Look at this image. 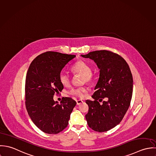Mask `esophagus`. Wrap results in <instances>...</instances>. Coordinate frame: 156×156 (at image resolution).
<instances>
[{
  "label": "esophagus",
  "instance_id": "34e87169",
  "mask_svg": "<svg viewBox=\"0 0 156 156\" xmlns=\"http://www.w3.org/2000/svg\"><path fill=\"white\" fill-rule=\"evenodd\" d=\"M76 102V105H80L81 104H82L83 102V101L82 100H77Z\"/></svg>",
  "mask_w": 156,
  "mask_h": 156
}]
</instances>
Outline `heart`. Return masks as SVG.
<instances>
[{
	"mask_svg": "<svg viewBox=\"0 0 156 156\" xmlns=\"http://www.w3.org/2000/svg\"><path fill=\"white\" fill-rule=\"evenodd\" d=\"M74 73H80L83 75V81L90 83L94 80V75L92 73V68L87 62L83 61H78L75 63L71 68ZM59 81L64 86H69L70 83V77L66 72L62 71L59 75ZM87 92V89L85 87L73 88L69 91V94L77 98H83L84 94Z\"/></svg>",
	"mask_w": 156,
	"mask_h": 156,
	"instance_id": "1",
	"label": "heart"
}]
</instances>
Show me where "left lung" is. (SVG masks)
I'll list each match as a JSON object with an SVG mask.
<instances>
[{"mask_svg":"<svg viewBox=\"0 0 156 156\" xmlns=\"http://www.w3.org/2000/svg\"><path fill=\"white\" fill-rule=\"evenodd\" d=\"M81 56L94 60L100 70L92 96L94 101H86L89 105L86 119L94 131H108L121 122L129 108L133 86L130 69L122 57L110 51H96Z\"/></svg>","mask_w":156,"mask_h":156,"instance_id":"1","label":"left lung"}]
</instances>
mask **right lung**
Masks as SVG:
<instances>
[{
  "mask_svg": "<svg viewBox=\"0 0 156 156\" xmlns=\"http://www.w3.org/2000/svg\"><path fill=\"white\" fill-rule=\"evenodd\" d=\"M76 55L46 52L37 56L28 70L25 81V104L32 122L48 134H57L68 125L76 102L65 97L60 104L54 100L63 89L59 75Z\"/></svg>",
  "mask_w": 156,
  "mask_h": 156,
  "instance_id": "right-lung-1",
  "label": "right lung"
}]
</instances>
